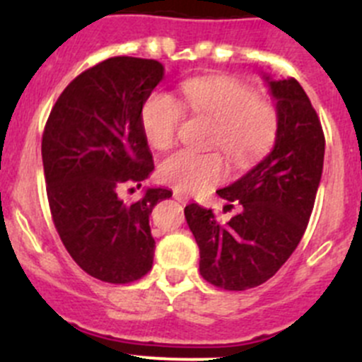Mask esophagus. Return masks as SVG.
Masks as SVG:
<instances>
[{"instance_id":"34e87169","label":"esophagus","mask_w":362,"mask_h":362,"mask_svg":"<svg viewBox=\"0 0 362 362\" xmlns=\"http://www.w3.org/2000/svg\"><path fill=\"white\" fill-rule=\"evenodd\" d=\"M173 198L177 199L178 203H187L189 202V198L185 194H182L180 191H173Z\"/></svg>"}]
</instances>
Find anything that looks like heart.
I'll return each instance as SVG.
<instances>
[{"instance_id":"obj_1","label":"heart","mask_w":362,"mask_h":362,"mask_svg":"<svg viewBox=\"0 0 362 362\" xmlns=\"http://www.w3.org/2000/svg\"><path fill=\"white\" fill-rule=\"evenodd\" d=\"M184 105L215 120L211 147L228 154L236 168H247L273 147L279 134V112L268 100L257 98L247 83L231 76L191 78L180 86ZM184 108L171 94L154 90L140 110V122L148 144L158 151L175 145ZM228 164L221 151H178L160 164V178L177 191L194 194L226 178Z\"/></svg>"}]
</instances>
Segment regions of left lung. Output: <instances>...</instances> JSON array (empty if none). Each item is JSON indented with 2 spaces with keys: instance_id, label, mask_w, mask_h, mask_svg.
I'll use <instances>...</instances> for the list:
<instances>
[{
  "instance_id": "left-lung-1",
  "label": "left lung",
  "mask_w": 362,
  "mask_h": 362,
  "mask_svg": "<svg viewBox=\"0 0 362 362\" xmlns=\"http://www.w3.org/2000/svg\"><path fill=\"white\" fill-rule=\"evenodd\" d=\"M276 101L275 147L217 194L240 208L228 224L191 203L184 214L199 247V273L211 286L245 291L272 279L305 235L324 164L320 119L296 78L266 76Z\"/></svg>"
}]
</instances>
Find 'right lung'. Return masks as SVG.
<instances>
[{
	"instance_id": "add662e5",
	"label": "right lung",
	"mask_w": 362,
	"mask_h": 362,
	"mask_svg": "<svg viewBox=\"0 0 362 362\" xmlns=\"http://www.w3.org/2000/svg\"><path fill=\"white\" fill-rule=\"evenodd\" d=\"M163 75L156 59L101 61L68 83L43 129L54 226L73 261L101 282L131 284L154 262L148 215L171 191L147 189L133 203H124L119 191L140 187L154 170L140 110Z\"/></svg>"
}]
</instances>
